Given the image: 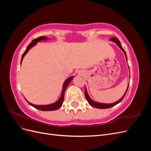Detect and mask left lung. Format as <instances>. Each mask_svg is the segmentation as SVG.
Listing matches in <instances>:
<instances>
[{
	"label": "left lung",
	"mask_w": 151,
	"mask_h": 151,
	"mask_svg": "<svg viewBox=\"0 0 151 151\" xmlns=\"http://www.w3.org/2000/svg\"><path fill=\"white\" fill-rule=\"evenodd\" d=\"M109 40L111 41V42H114V43H115L118 45V47H119V48L122 50L123 52L124 53V54H125V58H126V60H127V57L126 52H125V51L124 50V49H123V48H122L119 40H118V39L117 38H116V37H114V38H111ZM129 85H128V87H127V90H126V91H125V93H124V94H123V96H122L119 100H118L117 101H116V102H115V103H109V104H108V103H98V102L94 101V100H93L92 99H91V98L89 97V94H88V91H87V89H86V87H85V96H86V99H87V101H88V103H89V104L91 105V106H92L94 107V108H99V109H106V108H111V107H113V106H115L116 104H118V103H120V102L122 101V99H123V98L125 97V94H126V93H127V92L128 89H129Z\"/></svg>",
	"instance_id": "obj_1"
}]
</instances>
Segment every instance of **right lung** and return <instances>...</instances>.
Here are the masks:
<instances>
[{
  "instance_id": "right-lung-1",
  "label": "right lung",
  "mask_w": 151,
  "mask_h": 151,
  "mask_svg": "<svg viewBox=\"0 0 151 151\" xmlns=\"http://www.w3.org/2000/svg\"><path fill=\"white\" fill-rule=\"evenodd\" d=\"M48 40V38L46 36H40V37H38L36 39L33 40L32 42L29 44V45L27 47V48L26 49L25 52L23 53V54L22 55V57H21V63L22 62V60H23V58L24 57V56L26 55V53L29 52V50L31 48H33V47H35V45L37 44L38 42H42V41H46ZM74 79V76H71L70 77H68V79H67L64 83H63V87H62V93L60 98L57 100V101H55L52 104H46V105H36L34 104H32L31 103H29V101H27V99L25 98V99L26 100V101L29 104H30L31 106H32L33 107L39 109V110L41 111H53V110H57V109L60 108L62 105V103L63 102V99H64V94H65V89L67 88V87L68 86V84H70V82L73 80Z\"/></svg>"
}]
</instances>
